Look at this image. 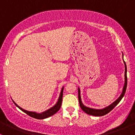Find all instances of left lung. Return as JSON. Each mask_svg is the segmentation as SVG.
<instances>
[{
	"label": "left lung",
	"mask_w": 135,
	"mask_h": 135,
	"mask_svg": "<svg viewBox=\"0 0 135 135\" xmlns=\"http://www.w3.org/2000/svg\"><path fill=\"white\" fill-rule=\"evenodd\" d=\"M125 64V84H124V86L123 88V91H122V93L121 94V95L119 96V97L115 101H114L112 104H110V106L108 107H106V108H103V109H94V108H89V107H87L85 106H84L82 102H81V96H80V88H78V100H79V103H80V108L82 109V110L84 112H85L86 114H89V115H95V116H103V115H106L108 113H109L112 110H113V108L118 104V103L120 102V100H122V98L124 96L125 93H126V89H127V66L126 62L123 61Z\"/></svg>",
	"instance_id": "1"
}]
</instances>
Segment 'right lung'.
I'll use <instances>...</instances> for the list:
<instances>
[{"mask_svg":"<svg viewBox=\"0 0 135 135\" xmlns=\"http://www.w3.org/2000/svg\"><path fill=\"white\" fill-rule=\"evenodd\" d=\"M63 88H62V89H61V93H60L59 99H58V100H57V102L56 104H55L54 107H51V108H50L49 110H46V111L44 112L40 113H40H36V112H30V111H27V110L23 109L22 108H21L20 107H19V106L17 105V104H16L14 101H13V103L16 104V107H18L20 110H22L23 112H24L26 113V114H27V115H29V116L32 117V118H36V119H45V118H48V117L51 116V115H53L54 114H55V113L57 112L59 110L60 108H61V104H62Z\"/></svg>","mask_w":135,"mask_h":135,"instance_id":"right-lung-1","label":"right lung"}]
</instances>
